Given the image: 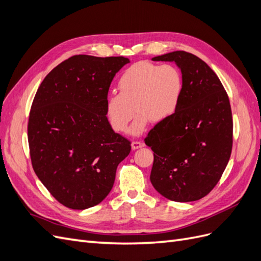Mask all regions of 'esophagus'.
<instances>
[{
    "instance_id": "obj_1",
    "label": "esophagus",
    "mask_w": 261,
    "mask_h": 261,
    "mask_svg": "<svg viewBox=\"0 0 261 261\" xmlns=\"http://www.w3.org/2000/svg\"><path fill=\"white\" fill-rule=\"evenodd\" d=\"M143 147H144V144L141 143V141L135 140V141H133V143H132V149H133V150H136V149L143 148Z\"/></svg>"
}]
</instances>
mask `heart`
<instances>
[{"mask_svg": "<svg viewBox=\"0 0 261 261\" xmlns=\"http://www.w3.org/2000/svg\"><path fill=\"white\" fill-rule=\"evenodd\" d=\"M117 88L120 93L110 94L106 101L109 123L116 133H125L136 110L130 133L137 136L151 121L162 123L177 112L184 83L174 65L140 61L124 70Z\"/></svg>", "mask_w": 261, "mask_h": 261, "instance_id": "obj_1", "label": "heart"}]
</instances>
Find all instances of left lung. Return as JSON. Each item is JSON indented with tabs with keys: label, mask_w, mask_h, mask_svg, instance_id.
<instances>
[{
	"label": "left lung",
	"mask_w": 261,
	"mask_h": 261,
	"mask_svg": "<svg viewBox=\"0 0 261 261\" xmlns=\"http://www.w3.org/2000/svg\"><path fill=\"white\" fill-rule=\"evenodd\" d=\"M152 61L175 62L184 91L177 112L145 138L154 156L150 180L170 200H199L218 184L230 160V100L217 74L196 55L174 51Z\"/></svg>",
	"instance_id": "left-lung-1"
}]
</instances>
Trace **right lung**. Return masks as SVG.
Wrapping results in <instances>:
<instances>
[{
	"label": "right lung",
	"instance_id": "right-lung-1",
	"mask_svg": "<svg viewBox=\"0 0 261 261\" xmlns=\"http://www.w3.org/2000/svg\"><path fill=\"white\" fill-rule=\"evenodd\" d=\"M129 60L74 55L39 87L28 121L35 173L63 206L84 210L111 192L130 141L115 133L106 101L115 74Z\"/></svg>",
	"mask_w": 261,
	"mask_h": 261
}]
</instances>
